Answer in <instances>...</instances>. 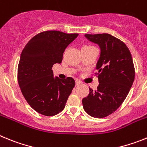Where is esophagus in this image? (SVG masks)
Returning <instances> with one entry per match:
<instances>
[{
	"label": "esophagus",
	"mask_w": 147,
	"mask_h": 147,
	"mask_svg": "<svg viewBox=\"0 0 147 147\" xmlns=\"http://www.w3.org/2000/svg\"><path fill=\"white\" fill-rule=\"evenodd\" d=\"M82 84V82L80 80H76V85H80Z\"/></svg>",
	"instance_id": "1"
}]
</instances>
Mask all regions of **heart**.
I'll return each instance as SVG.
<instances>
[{
	"label": "heart",
	"instance_id": "obj_1",
	"mask_svg": "<svg viewBox=\"0 0 147 147\" xmlns=\"http://www.w3.org/2000/svg\"><path fill=\"white\" fill-rule=\"evenodd\" d=\"M90 47H93L91 45H85V46H83L82 48H90Z\"/></svg>",
	"mask_w": 147,
	"mask_h": 147
}]
</instances>
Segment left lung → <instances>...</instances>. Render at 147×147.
<instances>
[{
    "mask_svg": "<svg viewBox=\"0 0 147 147\" xmlns=\"http://www.w3.org/2000/svg\"><path fill=\"white\" fill-rule=\"evenodd\" d=\"M101 49L95 74L99 85L96 90L89 88L82 99L83 108L90 116L102 119L120 107L134 82L135 67L131 53L121 40L109 34H85Z\"/></svg>",
    "mask_w": 147,
    "mask_h": 147,
    "instance_id": "8db88e82",
    "label": "left lung"
}]
</instances>
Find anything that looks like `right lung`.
Here are the masks:
<instances>
[{"instance_id":"add662e5","label":"right lung","mask_w":147,"mask_h":147,"mask_svg":"<svg viewBox=\"0 0 147 147\" xmlns=\"http://www.w3.org/2000/svg\"><path fill=\"white\" fill-rule=\"evenodd\" d=\"M78 35L45 31L32 37L22 51L18 84L28 105L39 113L52 116L65 106L75 81L72 77L54 78L52 67L62 62L65 50Z\"/></svg>"}]
</instances>
